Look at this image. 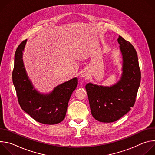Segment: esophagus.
Wrapping results in <instances>:
<instances>
[{
    "label": "esophagus",
    "instance_id": "esophagus-1",
    "mask_svg": "<svg viewBox=\"0 0 155 155\" xmlns=\"http://www.w3.org/2000/svg\"><path fill=\"white\" fill-rule=\"evenodd\" d=\"M88 76V74L86 72H83L81 74V77H84V78H87Z\"/></svg>",
    "mask_w": 155,
    "mask_h": 155
}]
</instances>
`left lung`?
Returning <instances> with one entry per match:
<instances>
[{
  "label": "left lung",
  "mask_w": 155,
  "mask_h": 155,
  "mask_svg": "<svg viewBox=\"0 0 155 155\" xmlns=\"http://www.w3.org/2000/svg\"><path fill=\"white\" fill-rule=\"evenodd\" d=\"M118 42L123 60L121 80L110 87L92 83L85 86L91 114L100 122H114L127 114L135 104L140 83L141 73L134 47L121 36Z\"/></svg>",
  "instance_id": "8db88e82"
}]
</instances>
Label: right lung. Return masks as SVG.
<instances>
[{
  "instance_id": "1",
  "label": "right lung",
  "mask_w": 155,
  "mask_h": 155,
  "mask_svg": "<svg viewBox=\"0 0 155 155\" xmlns=\"http://www.w3.org/2000/svg\"><path fill=\"white\" fill-rule=\"evenodd\" d=\"M26 41H22L16 50L12 73L19 104L36 121L46 124L59 123L65 117L68 102L78 84V79L74 78L58 86L50 94L38 93L28 79L22 59Z\"/></svg>"
}]
</instances>
